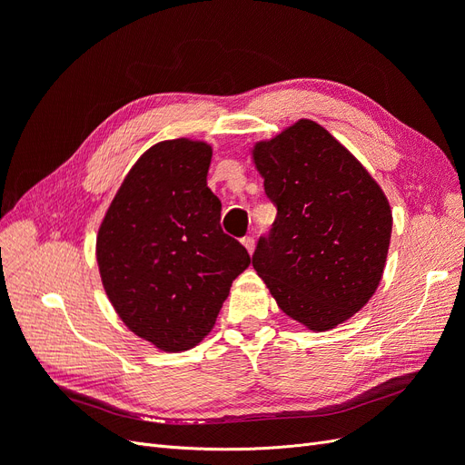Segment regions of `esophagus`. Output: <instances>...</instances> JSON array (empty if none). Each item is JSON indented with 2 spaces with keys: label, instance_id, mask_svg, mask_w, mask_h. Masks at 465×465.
Here are the masks:
<instances>
[{
  "label": "esophagus",
  "instance_id": "1",
  "mask_svg": "<svg viewBox=\"0 0 465 465\" xmlns=\"http://www.w3.org/2000/svg\"><path fill=\"white\" fill-rule=\"evenodd\" d=\"M242 244H244V248L248 250V254H252V252H254V246H256V241L252 236H244L242 238Z\"/></svg>",
  "mask_w": 465,
  "mask_h": 465
}]
</instances>
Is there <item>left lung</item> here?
I'll list each match as a JSON object with an SVG mask.
<instances>
[{
    "label": "left lung",
    "mask_w": 465,
    "mask_h": 465,
    "mask_svg": "<svg viewBox=\"0 0 465 465\" xmlns=\"http://www.w3.org/2000/svg\"><path fill=\"white\" fill-rule=\"evenodd\" d=\"M252 154L277 207L252 265L287 316L331 330L359 312L382 279L391 236L386 195L312 120L256 143Z\"/></svg>",
    "instance_id": "1"
}]
</instances>
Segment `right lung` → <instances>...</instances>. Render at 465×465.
I'll return each mask as SVG.
<instances>
[{
    "label": "right lung",
    "mask_w": 465,
    "mask_h": 465,
    "mask_svg": "<svg viewBox=\"0 0 465 465\" xmlns=\"http://www.w3.org/2000/svg\"><path fill=\"white\" fill-rule=\"evenodd\" d=\"M211 153L184 137L153 145L124 178L96 236L114 311L171 353L203 340L250 265L246 248L221 229V202L207 188Z\"/></svg>",
    "instance_id": "add662e5"
}]
</instances>
